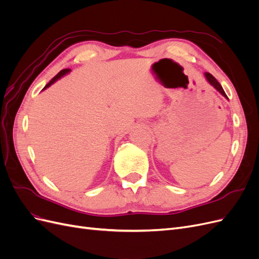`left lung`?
<instances>
[{
	"mask_svg": "<svg viewBox=\"0 0 259 259\" xmlns=\"http://www.w3.org/2000/svg\"><path fill=\"white\" fill-rule=\"evenodd\" d=\"M205 77H206V80L208 81V83H209L210 85H213L214 88H215L219 93H221L224 97H226L227 99H228V97H227V95H226L225 91H224V90H223V88H222V85L219 84V82L215 79V77H214L213 75H211V74H210V73H208V72H206V73H205Z\"/></svg>",
	"mask_w": 259,
	"mask_h": 259,
	"instance_id": "obj_1",
	"label": "left lung"
}]
</instances>
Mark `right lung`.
Masks as SVG:
<instances>
[{"mask_svg":"<svg viewBox=\"0 0 259 259\" xmlns=\"http://www.w3.org/2000/svg\"><path fill=\"white\" fill-rule=\"evenodd\" d=\"M69 71H70V69H64V70H61L60 72H58L56 75H55V76L53 77V79H52L48 84H46V86L44 88V90H45L46 88H49V86H51L54 82H56L58 79H60V77H61L62 75H65V74H66V73H68Z\"/></svg>","mask_w":259,"mask_h":259,"instance_id":"add662e5","label":"right lung"}]
</instances>
